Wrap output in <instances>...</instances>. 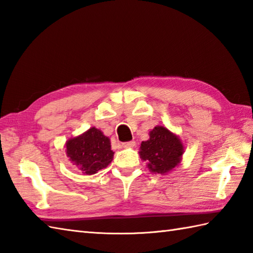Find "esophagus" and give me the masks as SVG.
Wrapping results in <instances>:
<instances>
[{"instance_id": "1", "label": "esophagus", "mask_w": 253, "mask_h": 253, "mask_svg": "<svg viewBox=\"0 0 253 253\" xmlns=\"http://www.w3.org/2000/svg\"><path fill=\"white\" fill-rule=\"evenodd\" d=\"M135 144H136L135 141H128V142H124L122 144V147L123 148H132V147H135Z\"/></svg>"}]
</instances>
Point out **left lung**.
Returning a JSON list of instances; mask_svg holds the SVG:
<instances>
[{
	"mask_svg": "<svg viewBox=\"0 0 253 253\" xmlns=\"http://www.w3.org/2000/svg\"><path fill=\"white\" fill-rule=\"evenodd\" d=\"M149 136V140L141 142L140 158L147 161L148 169L152 173H169L181 161L184 146L180 139L163 126L154 127Z\"/></svg>",
	"mask_w": 253,
	"mask_h": 253,
	"instance_id": "1",
	"label": "left lung"
}]
</instances>
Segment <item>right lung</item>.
<instances>
[{"instance_id": "add662e5", "label": "right lung", "mask_w": 253, "mask_h": 253, "mask_svg": "<svg viewBox=\"0 0 253 253\" xmlns=\"http://www.w3.org/2000/svg\"><path fill=\"white\" fill-rule=\"evenodd\" d=\"M66 154L69 161L85 175H93L105 169L114 157L109 137L95 127L67 140Z\"/></svg>"}]
</instances>
